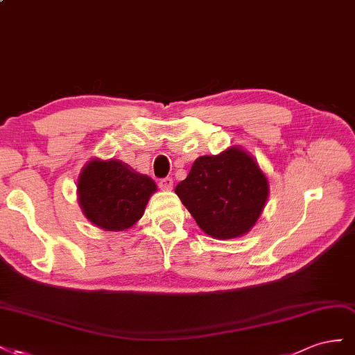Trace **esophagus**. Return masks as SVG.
<instances>
[{
	"instance_id": "obj_1",
	"label": "esophagus",
	"mask_w": 355,
	"mask_h": 355,
	"mask_svg": "<svg viewBox=\"0 0 355 355\" xmlns=\"http://www.w3.org/2000/svg\"><path fill=\"white\" fill-rule=\"evenodd\" d=\"M172 186H174V180L169 178V177L159 180V187L162 190H172Z\"/></svg>"
}]
</instances>
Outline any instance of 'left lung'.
<instances>
[{
  "instance_id": "left-lung-1",
  "label": "left lung",
  "mask_w": 355,
  "mask_h": 355,
  "mask_svg": "<svg viewBox=\"0 0 355 355\" xmlns=\"http://www.w3.org/2000/svg\"><path fill=\"white\" fill-rule=\"evenodd\" d=\"M175 193L205 234L230 239L254 226L269 186L252 157L232 147L218 156L196 159Z\"/></svg>"
}]
</instances>
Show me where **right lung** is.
I'll return each mask as SVG.
<instances>
[{
  "label": "right lung",
  "mask_w": 355,
  "mask_h": 355,
  "mask_svg": "<svg viewBox=\"0 0 355 355\" xmlns=\"http://www.w3.org/2000/svg\"><path fill=\"white\" fill-rule=\"evenodd\" d=\"M78 200L87 220L104 230H123L141 218L155 181L120 160H92L78 178Z\"/></svg>",
  "instance_id": "obj_1"
}]
</instances>
